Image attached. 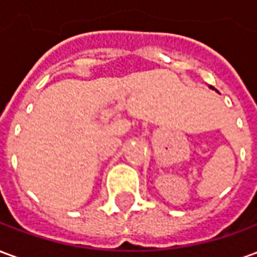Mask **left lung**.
Returning a JSON list of instances; mask_svg holds the SVG:
<instances>
[{
	"instance_id": "left-lung-1",
	"label": "left lung",
	"mask_w": 257,
	"mask_h": 257,
	"mask_svg": "<svg viewBox=\"0 0 257 257\" xmlns=\"http://www.w3.org/2000/svg\"><path fill=\"white\" fill-rule=\"evenodd\" d=\"M210 88H212V86H210ZM212 89H213V88H212Z\"/></svg>"
}]
</instances>
